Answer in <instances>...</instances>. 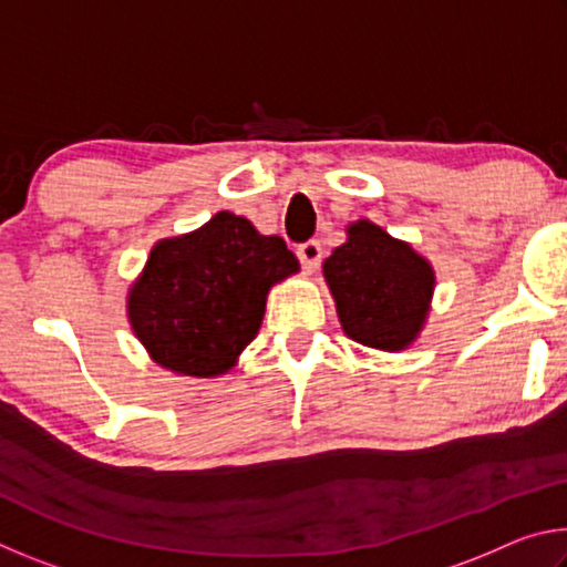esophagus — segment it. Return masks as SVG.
<instances>
[{"mask_svg":"<svg viewBox=\"0 0 567 567\" xmlns=\"http://www.w3.org/2000/svg\"><path fill=\"white\" fill-rule=\"evenodd\" d=\"M297 257H300V262L307 272H315L322 262V247L318 239H310V243H305L297 247Z\"/></svg>","mask_w":567,"mask_h":567,"instance_id":"esophagus-1","label":"esophagus"}]
</instances>
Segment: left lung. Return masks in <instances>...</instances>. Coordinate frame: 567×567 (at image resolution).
I'll list each match as a JSON object with an SVG mask.
<instances>
[{
    "label": "left lung",
    "instance_id": "8db88e82",
    "mask_svg": "<svg viewBox=\"0 0 567 567\" xmlns=\"http://www.w3.org/2000/svg\"><path fill=\"white\" fill-rule=\"evenodd\" d=\"M322 272L348 338L385 352L417 340L433 300L435 270L408 243L370 219H358Z\"/></svg>",
    "mask_w": 567,
    "mask_h": 567
}]
</instances>
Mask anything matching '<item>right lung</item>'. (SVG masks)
<instances>
[{"label":"right lung","instance_id":"add662e5","mask_svg":"<svg viewBox=\"0 0 567 567\" xmlns=\"http://www.w3.org/2000/svg\"><path fill=\"white\" fill-rule=\"evenodd\" d=\"M297 270L282 237L217 213L195 233L152 247L130 287L127 318L162 368L192 378L225 375L260 330L270 287Z\"/></svg>","mask_w":567,"mask_h":567}]
</instances>
